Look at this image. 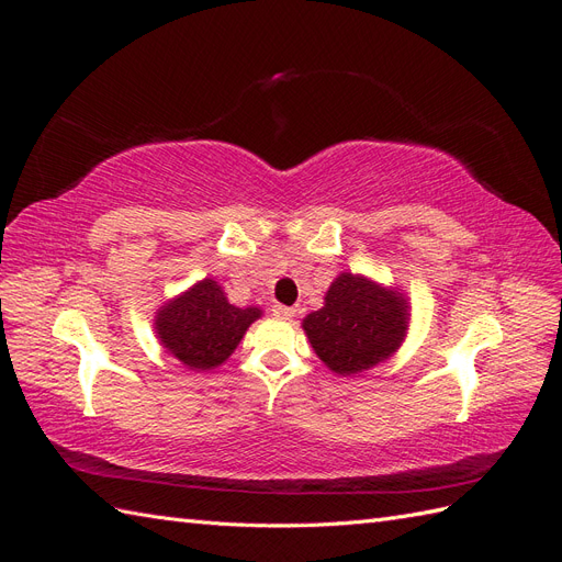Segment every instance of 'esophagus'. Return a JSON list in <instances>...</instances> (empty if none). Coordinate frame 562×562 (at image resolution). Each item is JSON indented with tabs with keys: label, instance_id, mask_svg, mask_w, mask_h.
Returning <instances> with one entry per match:
<instances>
[{
	"label": "esophagus",
	"instance_id": "34e87169",
	"mask_svg": "<svg viewBox=\"0 0 562 562\" xmlns=\"http://www.w3.org/2000/svg\"><path fill=\"white\" fill-rule=\"evenodd\" d=\"M274 316H279V318H285V321H291V318H295L297 316V310H293V307H283V304H274Z\"/></svg>",
	"mask_w": 562,
	"mask_h": 562
}]
</instances>
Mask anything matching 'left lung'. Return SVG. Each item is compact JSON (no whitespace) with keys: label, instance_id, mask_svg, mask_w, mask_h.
Listing matches in <instances>:
<instances>
[{"label":"left lung","instance_id":"8db88e82","mask_svg":"<svg viewBox=\"0 0 562 562\" xmlns=\"http://www.w3.org/2000/svg\"><path fill=\"white\" fill-rule=\"evenodd\" d=\"M411 302L394 285L342 271L323 307L302 318L318 359L339 378H356L394 356L407 337Z\"/></svg>","mask_w":562,"mask_h":562}]
</instances>
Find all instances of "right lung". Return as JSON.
I'll return each instance as SVG.
<instances>
[{"label": "right lung", "mask_w": 562, "mask_h": 562, "mask_svg": "<svg viewBox=\"0 0 562 562\" xmlns=\"http://www.w3.org/2000/svg\"><path fill=\"white\" fill-rule=\"evenodd\" d=\"M260 307H236L215 279H201L166 300L155 316L159 345L184 368L206 372L223 366L239 347Z\"/></svg>", "instance_id": "right-lung-1"}]
</instances>
